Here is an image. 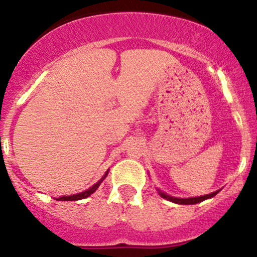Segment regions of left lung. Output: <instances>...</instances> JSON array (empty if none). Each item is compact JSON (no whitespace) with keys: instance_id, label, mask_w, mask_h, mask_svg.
<instances>
[{"instance_id":"8db88e82","label":"left lung","mask_w":257,"mask_h":257,"mask_svg":"<svg viewBox=\"0 0 257 257\" xmlns=\"http://www.w3.org/2000/svg\"><path fill=\"white\" fill-rule=\"evenodd\" d=\"M157 190L163 199H167V200L172 201V203H175V204H181V205H194V204L201 203V201L206 200V199L214 198V196L220 191V190H216L211 194H206V195H201V196H195V198H175V196L168 195V194L163 193V191L159 190V189H157Z\"/></svg>"}]
</instances>
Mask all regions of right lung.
Returning a JSON list of instances; mask_svg holds the SVG:
<instances>
[{
  "label": "right lung",
  "instance_id": "add662e5",
  "mask_svg": "<svg viewBox=\"0 0 257 257\" xmlns=\"http://www.w3.org/2000/svg\"><path fill=\"white\" fill-rule=\"evenodd\" d=\"M108 172H109V169H108L107 172H105V174L103 175V177H102V179H100V180H98L97 183L94 184V185H92V186H90L89 189H87V190L82 191V193H78V194H74V195L61 196V198H56V200H58V201H76V200H80V199H85V198H88V196L92 195V194L94 193V191L97 190L98 188H99V185H100V184H102V181L104 180L105 178H107Z\"/></svg>",
  "mask_w": 257,
  "mask_h": 257
}]
</instances>
